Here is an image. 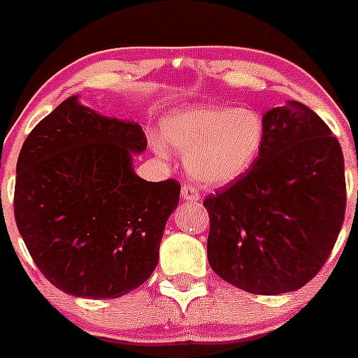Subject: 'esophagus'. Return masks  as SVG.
Segmentation results:
<instances>
[{
	"label": "esophagus",
	"mask_w": 358,
	"mask_h": 358,
	"mask_svg": "<svg viewBox=\"0 0 358 358\" xmlns=\"http://www.w3.org/2000/svg\"><path fill=\"white\" fill-rule=\"evenodd\" d=\"M180 194H182V198L186 199V201H199V198H201L198 189L191 186V184H184L182 189H180Z\"/></svg>",
	"instance_id": "esophagus-1"
}]
</instances>
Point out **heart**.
Returning a JSON list of instances; mask_svg holds the SVG:
<instances>
[{
	"instance_id": "1",
	"label": "heart",
	"mask_w": 358,
	"mask_h": 358,
	"mask_svg": "<svg viewBox=\"0 0 358 358\" xmlns=\"http://www.w3.org/2000/svg\"><path fill=\"white\" fill-rule=\"evenodd\" d=\"M264 121L245 107L189 106L174 110L162 122L169 147L184 153L186 169L196 180L224 186L242 178L264 143ZM160 157H169L163 141L153 143Z\"/></svg>"
}]
</instances>
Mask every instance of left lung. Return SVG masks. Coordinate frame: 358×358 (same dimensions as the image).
<instances>
[{
  "instance_id": "obj_1",
  "label": "left lung",
  "mask_w": 358,
  "mask_h": 358,
  "mask_svg": "<svg viewBox=\"0 0 358 358\" xmlns=\"http://www.w3.org/2000/svg\"><path fill=\"white\" fill-rule=\"evenodd\" d=\"M264 143L252 167L206 196L211 270L257 295L294 292L317 275L345 218L341 147L301 102L263 116Z\"/></svg>"
}]
</instances>
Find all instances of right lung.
I'll use <instances>...</instances> for the list:
<instances>
[{
	"label": "right lung",
	"mask_w": 358,
	"mask_h": 358,
	"mask_svg": "<svg viewBox=\"0 0 358 358\" xmlns=\"http://www.w3.org/2000/svg\"><path fill=\"white\" fill-rule=\"evenodd\" d=\"M143 150L140 124L101 116L76 97L24 141L15 220L34 263L64 294L116 299L155 270L180 184L138 178L131 153Z\"/></svg>",
	"instance_id": "add662e5"
}]
</instances>
